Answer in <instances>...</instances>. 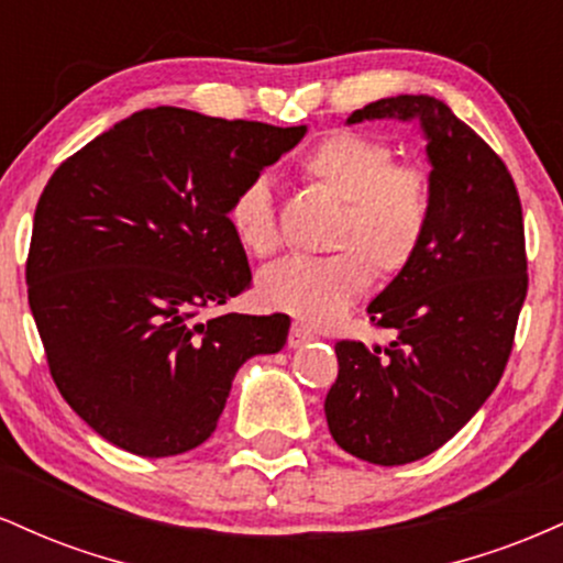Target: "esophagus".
Here are the masks:
<instances>
[{
  "mask_svg": "<svg viewBox=\"0 0 563 563\" xmlns=\"http://www.w3.org/2000/svg\"><path fill=\"white\" fill-rule=\"evenodd\" d=\"M314 335H312V331H309L307 325H301V322H294V328H290V333H288V346H294V349H299V346H303L307 344V341H312Z\"/></svg>",
  "mask_w": 563,
  "mask_h": 563,
  "instance_id": "1",
  "label": "esophagus"
}]
</instances>
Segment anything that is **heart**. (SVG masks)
<instances>
[{
	"mask_svg": "<svg viewBox=\"0 0 563 563\" xmlns=\"http://www.w3.org/2000/svg\"><path fill=\"white\" fill-rule=\"evenodd\" d=\"M299 169L314 187L341 200L328 238L333 254L264 269L256 294L264 307L325 325L365 294L373 275L391 280L416 262L434 214V187L423 166L394 161L389 142L360 129L325 134L303 153ZM228 222L256 260L280 251V222L264 177L238 187Z\"/></svg>",
	"mask_w": 563,
	"mask_h": 563,
	"instance_id": "1",
	"label": "heart"
}]
</instances>
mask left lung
<instances>
[{"instance_id": "left-lung-1", "label": "left lung", "mask_w": 563, "mask_h": 563, "mask_svg": "<svg viewBox=\"0 0 563 563\" xmlns=\"http://www.w3.org/2000/svg\"><path fill=\"white\" fill-rule=\"evenodd\" d=\"M365 119L421 121L434 214L416 262L367 307L389 344H335L325 418L349 455L405 466L455 437L506 371L529 286L525 217L503 158L442 100L384 97L349 124Z\"/></svg>"}]
</instances>
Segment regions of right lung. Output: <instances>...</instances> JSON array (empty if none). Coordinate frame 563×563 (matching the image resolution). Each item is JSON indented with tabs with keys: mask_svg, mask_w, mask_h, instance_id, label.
Returning a JSON list of instances; mask_svg holds the SVG:
<instances>
[{
	"mask_svg": "<svg viewBox=\"0 0 563 563\" xmlns=\"http://www.w3.org/2000/svg\"><path fill=\"white\" fill-rule=\"evenodd\" d=\"M303 132L145 108L49 177L25 260L31 314L57 391L115 448L203 444L238 367L286 344L288 314H200L251 286L232 196Z\"/></svg>",
	"mask_w": 563,
	"mask_h": 563,
	"instance_id": "obj_1",
	"label": "right lung"
}]
</instances>
